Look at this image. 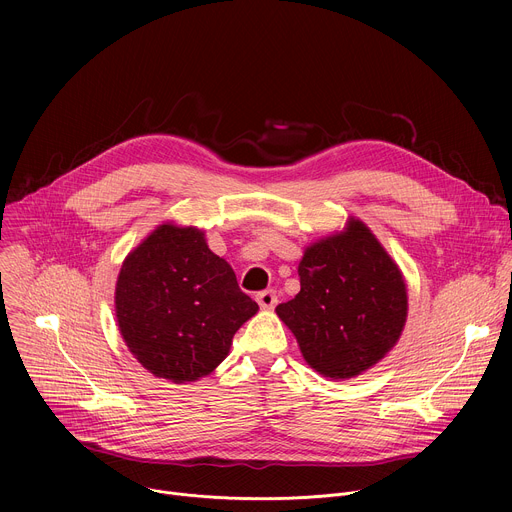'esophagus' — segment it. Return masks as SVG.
<instances>
[{"label":"esophagus","mask_w":512,"mask_h":512,"mask_svg":"<svg viewBox=\"0 0 512 512\" xmlns=\"http://www.w3.org/2000/svg\"><path fill=\"white\" fill-rule=\"evenodd\" d=\"M255 300H257V304H259L261 310H271V308H275V304H277V294H275L273 289H265V291H259Z\"/></svg>","instance_id":"1"}]
</instances>
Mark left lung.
Returning a JSON list of instances; mask_svg holds the SVG:
<instances>
[{
    "label": "left lung",
    "instance_id": "1",
    "mask_svg": "<svg viewBox=\"0 0 512 512\" xmlns=\"http://www.w3.org/2000/svg\"><path fill=\"white\" fill-rule=\"evenodd\" d=\"M300 294L275 308L320 375L350 379L399 340L407 289L395 261L360 221L306 249Z\"/></svg>",
    "mask_w": 512,
    "mask_h": 512
}]
</instances>
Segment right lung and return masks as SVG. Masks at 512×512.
<instances>
[{
    "mask_svg": "<svg viewBox=\"0 0 512 512\" xmlns=\"http://www.w3.org/2000/svg\"><path fill=\"white\" fill-rule=\"evenodd\" d=\"M259 306L194 227L162 225L119 271L115 312L131 354L172 383L210 375Z\"/></svg>",
    "mask_w": 512,
    "mask_h": 512,
    "instance_id": "right-lung-1",
    "label": "right lung"
}]
</instances>
